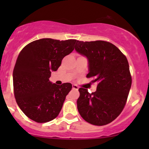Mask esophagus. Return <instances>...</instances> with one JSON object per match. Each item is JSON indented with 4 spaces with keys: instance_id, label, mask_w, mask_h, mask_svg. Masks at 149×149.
I'll list each match as a JSON object with an SVG mask.
<instances>
[{
    "instance_id": "1",
    "label": "esophagus",
    "mask_w": 149,
    "mask_h": 149,
    "mask_svg": "<svg viewBox=\"0 0 149 149\" xmlns=\"http://www.w3.org/2000/svg\"><path fill=\"white\" fill-rule=\"evenodd\" d=\"M72 89H74V90H78L79 87L76 85H72Z\"/></svg>"
}]
</instances>
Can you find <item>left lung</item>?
Here are the masks:
<instances>
[{
    "label": "left lung",
    "instance_id": "obj_1",
    "mask_svg": "<svg viewBox=\"0 0 149 149\" xmlns=\"http://www.w3.org/2000/svg\"><path fill=\"white\" fill-rule=\"evenodd\" d=\"M75 50L88 60L87 78L97 82L95 92L79 88L77 109L83 119L94 125L114 121L123 111L132 85L126 57L115 45L104 40H77Z\"/></svg>",
    "mask_w": 149,
    "mask_h": 149
}]
</instances>
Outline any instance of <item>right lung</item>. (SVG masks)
I'll return each mask as SVG.
<instances>
[{
	"instance_id": "right-lung-1",
	"label": "right lung",
	"mask_w": 149,
	"mask_h": 149,
	"mask_svg": "<svg viewBox=\"0 0 149 149\" xmlns=\"http://www.w3.org/2000/svg\"><path fill=\"white\" fill-rule=\"evenodd\" d=\"M76 42L41 38L28 44L19 53L13 72L14 95L20 109L30 119L46 123L60 113L72 85H58L49 78L62 59L74 50Z\"/></svg>"
}]
</instances>
